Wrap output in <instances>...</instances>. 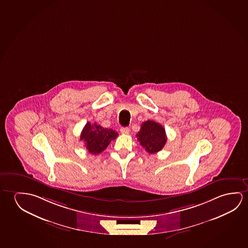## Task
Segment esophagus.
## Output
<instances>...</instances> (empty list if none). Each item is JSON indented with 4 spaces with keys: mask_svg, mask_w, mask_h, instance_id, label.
<instances>
[{
    "mask_svg": "<svg viewBox=\"0 0 248 248\" xmlns=\"http://www.w3.org/2000/svg\"><path fill=\"white\" fill-rule=\"evenodd\" d=\"M120 132L122 134H127L130 133V129L129 128H127V127H122L121 129H120Z\"/></svg>",
    "mask_w": 248,
    "mask_h": 248,
    "instance_id": "1",
    "label": "esophagus"
}]
</instances>
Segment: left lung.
I'll list each match as a JSON object with an SVG mask.
<instances>
[{
	"instance_id": "left-lung-1",
	"label": "left lung",
	"mask_w": 248,
	"mask_h": 248,
	"mask_svg": "<svg viewBox=\"0 0 248 248\" xmlns=\"http://www.w3.org/2000/svg\"><path fill=\"white\" fill-rule=\"evenodd\" d=\"M137 138L140 144L149 154L160 151L168 140L163 126L152 120L141 124V130L137 134Z\"/></svg>"
}]
</instances>
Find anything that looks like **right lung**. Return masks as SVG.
<instances>
[{
	"mask_svg": "<svg viewBox=\"0 0 248 248\" xmlns=\"http://www.w3.org/2000/svg\"><path fill=\"white\" fill-rule=\"evenodd\" d=\"M118 136V132L111 129L104 128L97 123L88 122L80 134V141H84L88 152L98 155L107 149L110 141Z\"/></svg>",
	"mask_w": 248,
	"mask_h": 248,
	"instance_id": "add662e5",
	"label": "right lung"
}]
</instances>
